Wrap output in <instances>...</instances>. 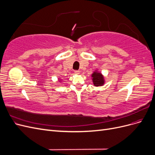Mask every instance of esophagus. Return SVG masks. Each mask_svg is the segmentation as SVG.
Listing matches in <instances>:
<instances>
[{"mask_svg":"<svg viewBox=\"0 0 155 155\" xmlns=\"http://www.w3.org/2000/svg\"><path fill=\"white\" fill-rule=\"evenodd\" d=\"M74 73L76 74H80V72H79V70H75V71H74Z\"/></svg>","mask_w":155,"mask_h":155,"instance_id":"esophagus-1","label":"esophagus"}]
</instances>
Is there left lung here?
I'll return each mask as SVG.
<instances>
[{"label":"left lung","instance_id":"obj_1","mask_svg":"<svg viewBox=\"0 0 155 155\" xmlns=\"http://www.w3.org/2000/svg\"><path fill=\"white\" fill-rule=\"evenodd\" d=\"M91 77L94 85L95 87H101L104 85L105 83V78L102 73L98 70V69L93 72L91 75Z\"/></svg>","mask_w":155,"mask_h":155}]
</instances>
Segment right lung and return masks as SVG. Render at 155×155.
<instances>
[{
	"instance_id": "right-lung-1",
	"label": "right lung",
	"mask_w": 155,
	"mask_h": 155,
	"mask_svg": "<svg viewBox=\"0 0 155 155\" xmlns=\"http://www.w3.org/2000/svg\"><path fill=\"white\" fill-rule=\"evenodd\" d=\"M58 81H59V82H61V79H58Z\"/></svg>"
}]
</instances>
